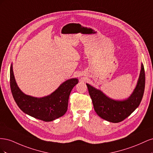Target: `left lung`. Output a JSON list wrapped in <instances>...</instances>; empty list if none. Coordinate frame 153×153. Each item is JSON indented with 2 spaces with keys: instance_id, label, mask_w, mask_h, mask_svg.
<instances>
[{
  "instance_id": "left-lung-1",
  "label": "left lung",
  "mask_w": 153,
  "mask_h": 153,
  "mask_svg": "<svg viewBox=\"0 0 153 153\" xmlns=\"http://www.w3.org/2000/svg\"><path fill=\"white\" fill-rule=\"evenodd\" d=\"M145 71L142 64L137 87L129 98L124 101H115L106 97L102 92L86 84L96 114L106 121L117 123L123 121L139 106L145 89Z\"/></svg>"
}]
</instances>
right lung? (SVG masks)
I'll list each match as a JSON object with an SVG mask.
<instances>
[{"label":"right lung","instance_id":"right-lung-1","mask_svg":"<svg viewBox=\"0 0 153 153\" xmlns=\"http://www.w3.org/2000/svg\"><path fill=\"white\" fill-rule=\"evenodd\" d=\"M76 78L64 82L50 95L37 98L26 95L18 88L10 68V87L13 98L23 112L36 119L45 122L53 121L62 116L68 110L69 94L78 84Z\"/></svg>","mask_w":153,"mask_h":153}]
</instances>
